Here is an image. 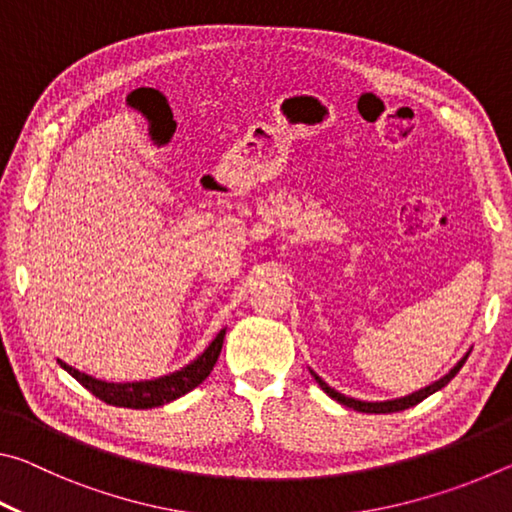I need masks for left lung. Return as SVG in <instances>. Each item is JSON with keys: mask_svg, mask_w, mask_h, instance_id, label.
<instances>
[{"mask_svg": "<svg viewBox=\"0 0 512 512\" xmlns=\"http://www.w3.org/2000/svg\"><path fill=\"white\" fill-rule=\"evenodd\" d=\"M467 357H470V352H467L465 357H463L461 361H458L456 366H454L452 370H449L443 379H438L436 384L422 388V391L413 393V395H409V397H400V400H391V402H361V400H354V397H345V395H341V393H336L334 388H329V386L325 384V381L316 375V372H311V375L316 377L318 386L323 388V391H325L329 397H332V400H336V402L343 404V406H350V409H354V411H361V413H395V411L411 409V406L420 404L422 400H427L429 395H433L436 391H440V388H443V386H447L449 381H452V379L456 377V372L463 368V363L467 361Z\"/></svg>", "mask_w": 512, "mask_h": 512, "instance_id": "1", "label": "left lung"}]
</instances>
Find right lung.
<instances>
[{
	"mask_svg": "<svg viewBox=\"0 0 512 512\" xmlns=\"http://www.w3.org/2000/svg\"><path fill=\"white\" fill-rule=\"evenodd\" d=\"M223 336H225V329H221V332L216 334V339L210 343V348H207L194 363H189L187 368L153 381H135V384H108V381H99V379H92L90 375H83V372L74 370L63 361L58 363L76 381H81V384L88 388L94 397H99L101 402L112 404V406H124V409H153V406H162L167 402L178 400V397H183L185 393H189L192 388L201 384V381H205V377L212 372L216 359H219Z\"/></svg>",
	"mask_w": 512,
	"mask_h": 512,
	"instance_id": "add662e5",
	"label": "right lung"
}]
</instances>
